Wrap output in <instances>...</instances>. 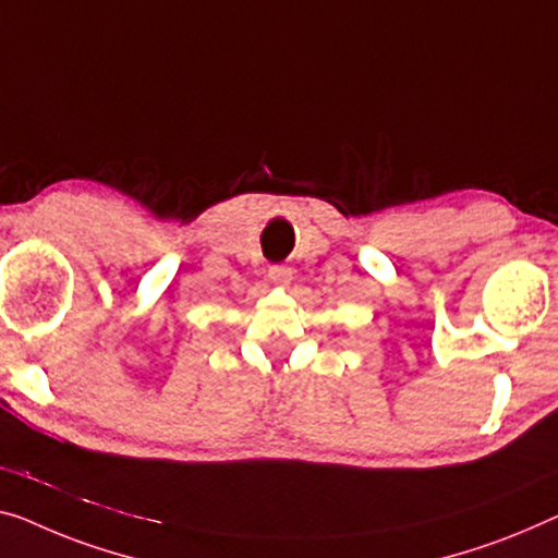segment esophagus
I'll return each mask as SVG.
<instances>
[{"mask_svg": "<svg viewBox=\"0 0 558 558\" xmlns=\"http://www.w3.org/2000/svg\"><path fill=\"white\" fill-rule=\"evenodd\" d=\"M268 278L276 282V286L288 288L290 282H293V268H288V265H272L268 270Z\"/></svg>", "mask_w": 558, "mask_h": 558, "instance_id": "1", "label": "esophagus"}]
</instances>
